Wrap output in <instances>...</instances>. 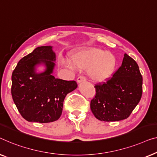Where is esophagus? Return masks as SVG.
Instances as JSON below:
<instances>
[{
    "mask_svg": "<svg viewBox=\"0 0 157 157\" xmlns=\"http://www.w3.org/2000/svg\"><path fill=\"white\" fill-rule=\"evenodd\" d=\"M86 80V78L85 76H79L78 78V79H77V82H78V83H80L82 82H84Z\"/></svg>",
    "mask_w": 157,
    "mask_h": 157,
    "instance_id": "esophagus-1",
    "label": "esophagus"
}]
</instances>
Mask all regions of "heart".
Returning <instances> with one entry per match:
<instances>
[{"label":"heart","instance_id":"1","mask_svg":"<svg viewBox=\"0 0 157 157\" xmlns=\"http://www.w3.org/2000/svg\"><path fill=\"white\" fill-rule=\"evenodd\" d=\"M70 63L78 70L88 69V75L92 81L103 83L113 75L117 59L112 52L92 48L79 50L70 59Z\"/></svg>","mask_w":157,"mask_h":157}]
</instances>
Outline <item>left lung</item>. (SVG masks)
Masks as SVG:
<instances>
[{"mask_svg": "<svg viewBox=\"0 0 157 157\" xmlns=\"http://www.w3.org/2000/svg\"><path fill=\"white\" fill-rule=\"evenodd\" d=\"M95 97L90 108L94 117L105 122L128 118L142 94V76L137 63L124 54L122 65L106 82L94 85Z\"/></svg>", "mask_w": 157, "mask_h": 157, "instance_id": "obj_1", "label": "left lung"}]
</instances>
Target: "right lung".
<instances>
[{"instance_id":"right-lung-1","label":"right lung","mask_w":157,"mask_h":157,"mask_svg":"<svg viewBox=\"0 0 157 157\" xmlns=\"http://www.w3.org/2000/svg\"><path fill=\"white\" fill-rule=\"evenodd\" d=\"M56 54L51 46L37 47L20 59L12 73L11 94L21 116L28 122L48 123L60 117L66 95L78 87L75 80L52 75ZM43 63L46 71L37 74L35 66Z\"/></svg>"}]
</instances>
